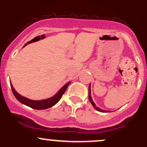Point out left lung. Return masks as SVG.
<instances>
[{
	"label": "left lung",
	"instance_id": "1",
	"mask_svg": "<svg viewBox=\"0 0 147 147\" xmlns=\"http://www.w3.org/2000/svg\"><path fill=\"white\" fill-rule=\"evenodd\" d=\"M91 92H90V85H89V96H88V98H89V100H90V103L91 104H92V105L93 106V107L95 108V109H96V110L97 111H100V112H104V111H102L101 110V109H99V108H97V106H95V103L93 102V101L92 100V98H91ZM106 112V111H105Z\"/></svg>",
	"mask_w": 147,
	"mask_h": 147
}]
</instances>
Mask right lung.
<instances>
[{
    "label": "right lung",
    "instance_id": "obj_1",
    "mask_svg": "<svg viewBox=\"0 0 147 147\" xmlns=\"http://www.w3.org/2000/svg\"><path fill=\"white\" fill-rule=\"evenodd\" d=\"M69 84H70V82L65 84V86H63L60 89V90L57 92L56 95L53 96L52 97H50V98L47 99H43V100H40V101L31 100V99H29L26 98V97H23V96H21V95H19V94H18V92H16V91L14 90V88H13L11 84V88L14 97H16L18 101H19L20 102L22 103V104L29 106V107L32 108V109H37V110H43V109H48V108H50L52 107V106H53L54 105H55V104H56L60 100V99L61 98L62 95H63L65 91L66 90L67 88H68Z\"/></svg>",
    "mask_w": 147,
    "mask_h": 147
}]
</instances>
